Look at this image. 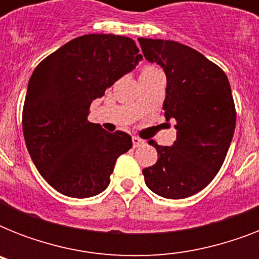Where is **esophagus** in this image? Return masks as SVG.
Instances as JSON below:
<instances>
[{
	"label": "esophagus",
	"mask_w": 259,
	"mask_h": 259,
	"mask_svg": "<svg viewBox=\"0 0 259 259\" xmlns=\"http://www.w3.org/2000/svg\"><path fill=\"white\" fill-rule=\"evenodd\" d=\"M132 141H133L134 148H138V146H141V145H144V144H145V141H144V140L136 137V136H133V137H132Z\"/></svg>",
	"instance_id": "1"
}]
</instances>
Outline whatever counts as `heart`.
Instances as JSON below:
<instances>
[{"instance_id": "1", "label": "heart", "mask_w": 259, "mask_h": 259, "mask_svg": "<svg viewBox=\"0 0 259 259\" xmlns=\"http://www.w3.org/2000/svg\"><path fill=\"white\" fill-rule=\"evenodd\" d=\"M156 70H157V68L148 66V67H145V68H144V71H142V72H150V71H156Z\"/></svg>"}]
</instances>
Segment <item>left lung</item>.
<instances>
[{
    "mask_svg": "<svg viewBox=\"0 0 259 259\" xmlns=\"http://www.w3.org/2000/svg\"><path fill=\"white\" fill-rule=\"evenodd\" d=\"M142 54L166 75L165 119H175L176 141L160 146L154 165L142 169L145 184L165 199L192 196L212 181L225 161L235 130L229 79L204 55L180 42L138 38Z\"/></svg>",
    "mask_w": 259,
    "mask_h": 259,
    "instance_id": "8db88e82",
    "label": "left lung"
}]
</instances>
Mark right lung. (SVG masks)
Instances as JSON below:
<instances>
[{
	"label": "right lung",
	"mask_w": 259,
	"mask_h": 259,
	"mask_svg": "<svg viewBox=\"0 0 259 259\" xmlns=\"http://www.w3.org/2000/svg\"><path fill=\"white\" fill-rule=\"evenodd\" d=\"M134 40L84 34L42 60L30 76L22 132L32 161L58 192L84 199L110 184L117 158L133 146L125 132L87 121L91 102L142 60Z\"/></svg>",
	"instance_id": "add662e5"
}]
</instances>
